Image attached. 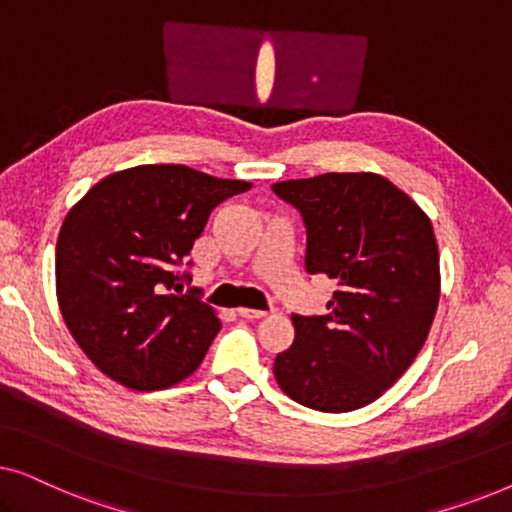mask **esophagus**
<instances>
[{"mask_svg": "<svg viewBox=\"0 0 512 512\" xmlns=\"http://www.w3.org/2000/svg\"><path fill=\"white\" fill-rule=\"evenodd\" d=\"M240 317H244V319H263V317H268V312H263V310H251V307H240Z\"/></svg>", "mask_w": 512, "mask_h": 512, "instance_id": "1", "label": "esophagus"}]
</instances>
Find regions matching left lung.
Segmentation results:
<instances>
[{
  "label": "left lung",
  "instance_id": "1",
  "mask_svg": "<svg viewBox=\"0 0 512 512\" xmlns=\"http://www.w3.org/2000/svg\"><path fill=\"white\" fill-rule=\"evenodd\" d=\"M303 214L310 275L338 282L326 317L293 314L296 340L277 354L282 391L305 408L373 403L424 347L440 298L431 219L375 172H328L272 184Z\"/></svg>",
  "mask_w": 512,
  "mask_h": 512
}]
</instances>
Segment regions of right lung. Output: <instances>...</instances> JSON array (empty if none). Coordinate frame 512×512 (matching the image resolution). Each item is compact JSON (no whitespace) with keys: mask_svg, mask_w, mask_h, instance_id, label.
Masks as SVG:
<instances>
[{"mask_svg":"<svg viewBox=\"0 0 512 512\" xmlns=\"http://www.w3.org/2000/svg\"><path fill=\"white\" fill-rule=\"evenodd\" d=\"M249 188L186 165H137L97 181L69 209L55 247V293L76 345L104 375L156 391L200 366L221 321L198 296H181L174 270L212 209Z\"/></svg>","mask_w":512,"mask_h":512,"instance_id":"right-lung-1","label":"right lung"}]
</instances>
